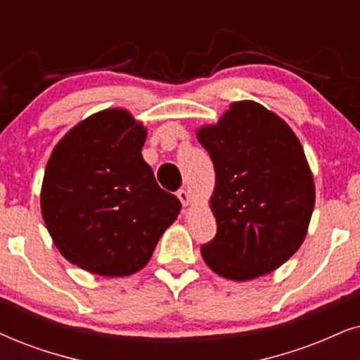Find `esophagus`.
<instances>
[{
	"instance_id": "34e87169",
	"label": "esophagus",
	"mask_w": 360,
	"mask_h": 360,
	"mask_svg": "<svg viewBox=\"0 0 360 360\" xmlns=\"http://www.w3.org/2000/svg\"><path fill=\"white\" fill-rule=\"evenodd\" d=\"M177 198H179V201H181V204H183V206H189L191 194H189L188 189H179V191H177Z\"/></svg>"
}]
</instances>
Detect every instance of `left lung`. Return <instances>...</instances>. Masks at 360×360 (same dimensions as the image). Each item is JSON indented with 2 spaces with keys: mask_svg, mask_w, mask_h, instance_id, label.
Segmentation results:
<instances>
[{
  "mask_svg": "<svg viewBox=\"0 0 360 360\" xmlns=\"http://www.w3.org/2000/svg\"><path fill=\"white\" fill-rule=\"evenodd\" d=\"M195 134L216 172L209 204L217 233L201 248L204 262L231 281L276 271L302 245L316 202L297 136L256 101L233 103Z\"/></svg>",
  "mask_w": 360,
  "mask_h": 360,
  "instance_id": "obj_1",
  "label": "left lung"
}]
</instances>
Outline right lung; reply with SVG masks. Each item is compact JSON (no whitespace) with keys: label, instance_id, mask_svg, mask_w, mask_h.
Listing matches in <instances>:
<instances>
[{"label":"right lung","instance_id":"right-lung-1","mask_svg":"<svg viewBox=\"0 0 360 360\" xmlns=\"http://www.w3.org/2000/svg\"><path fill=\"white\" fill-rule=\"evenodd\" d=\"M148 131L109 108L71 127L54 146L41 186V214L63 257L96 276L143 269L181 202L159 188L143 159Z\"/></svg>","mask_w":360,"mask_h":360}]
</instances>
